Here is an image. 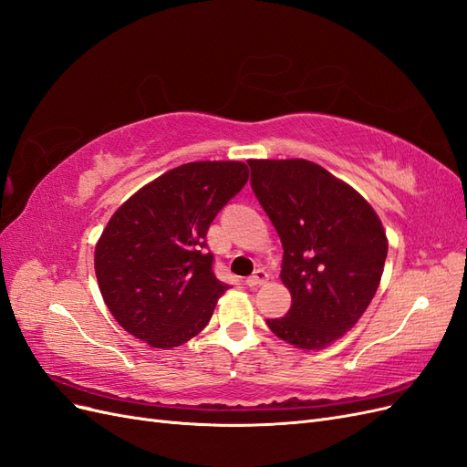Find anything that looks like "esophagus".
I'll list each match as a JSON object with an SVG mask.
<instances>
[{"mask_svg":"<svg viewBox=\"0 0 467 467\" xmlns=\"http://www.w3.org/2000/svg\"><path fill=\"white\" fill-rule=\"evenodd\" d=\"M266 280H268V275H266L265 271H261V268H259V271H255V275L249 276V278L245 280V285H247L249 288H255V286H261V285H265Z\"/></svg>","mask_w":467,"mask_h":467,"instance_id":"34e87169","label":"esophagus"}]
</instances>
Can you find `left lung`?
I'll use <instances>...</instances> for the list:
<instances>
[{
    "instance_id": "8db88e82",
    "label": "left lung",
    "mask_w": 467,
    "mask_h": 467,
    "mask_svg": "<svg viewBox=\"0 0 467 467\" xmlns=\"http://www.w3.org/2000/svg\"><path fill=\"white\" fill-rule=\"evenodd\" d=\"M251 185L276 228L280 278L292 294L285 317L266 319L302 350L333 345L370 306L388 255L379 216L364 196L307 160H249Z\"/></svg>"
}]
</instances>
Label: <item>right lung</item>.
Masks as SVG:
<instances>
[{
    "mask_svg": "<svg viewBox=\"0 0 467 467\" xmlns=\"http://www.w3.org/2000/svg\"><path fill=\"white\" fill-rule=\"evenodd\" d=\"M247 179L244 161H192L117 208L95 245V275L124 331L173 348L206 327L228 290L212 273L206 232Z\"/></svg>",
    "mask_w": 467,
    "mask_h": 467,
    "instance_id": "add662e5",
    "label": "right lung"
}]
</instances>
